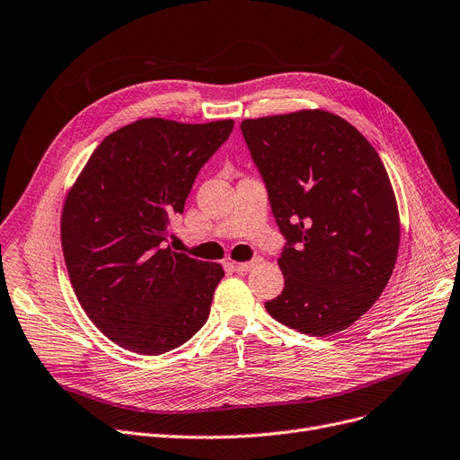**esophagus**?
Listing matches in <instances>:
<instances>
[{"label":"esophagus","mask_w":460,"mask_h":460,"mask_svg":"<svg viewBox=\"0 0 460 460\" xmlns=\"http://www.w3.org/2000/svg\"><path fill=\"white\" fill-rule=\"evenodd\" d=\"M259 262H261V257H255V259H252L250 262H236V269H238L240 272H252Z\"/></svg>","instance_id":"obj_1"}]
</instances>
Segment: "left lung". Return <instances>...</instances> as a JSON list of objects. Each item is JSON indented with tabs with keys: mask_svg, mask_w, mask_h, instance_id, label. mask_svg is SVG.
<instances>
[{
	"mask_svg": "<svg viewBox=\"0 0 460 460\" xmlns=\"http://www.w3.org/2000/svg\"><path fill=\"white\" fill-rule=\"evenodd\" d=\"M285 246L281 324L324 337L356 323L388 285L399 212L385 167L345 119L296 111L240 123Z\"/></svg>",
	"mask_w": 460,
	"mask_h": 460,
	"instance_id": "8db88e82",
	"label": "left lung"
}]
</instances>
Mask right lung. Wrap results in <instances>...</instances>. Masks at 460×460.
Here are the masks:
<instances>
[{"instance_id":"1","label":"right lung","mask_w":460,"mask_h":460,"mask_svg":"<svg viewBox=\"0 0 460 460\" xmlns=\"http://www.w3.org/2000/svg\"><path fill=\"white\" fill-rule=\"evenodd\" d=\"M234 120L184 125L141 119L94 149L61 216L72 288L106 337L158 356L207 323L224 270L165 248L201 167L227 141Z\"/></svg>"}]
</instances>
